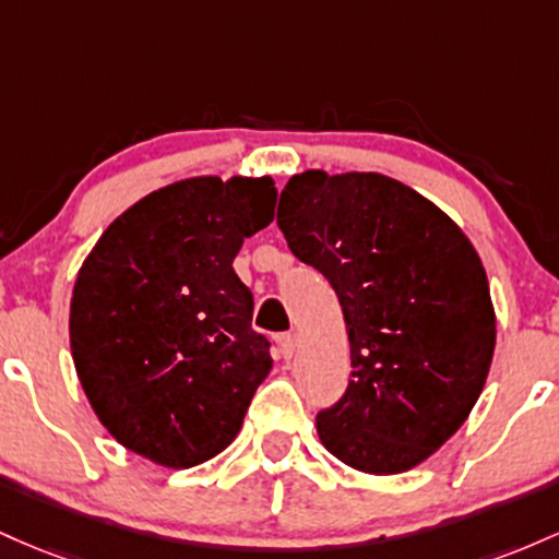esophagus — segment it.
<instances>
[{"mask_svg":"<svg viewBox=\"0 0 559 559\" xmlns=\"http://www.w3.org/2000/svg\"><path fill=\"white\" fill-rule=\"evenodd\" d=\"M298 348V337L293 335V332H285V335H280V350L285 359H293V354H296Z\"/></svg>","mask_w":559,"mask_h":559,"instance_id":"esophagus-1","label":"esophagus"}]
</instances>
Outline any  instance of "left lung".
Wrapping results in <instances>:
<instances>
[{"label": "left lung", "mask_w": 559, "mask_h": 559, "mask_svg": "<svg viewBox=\"0 0 559 559\" xmlns=\"http://www.w3.org/2000/svg\"><path fill=\"white\" fill-rule=\"evenodd\" d=\"M277 224L328 277L348 330L350 380L317 415L319 441L361 473L417 467L486 385L497 313L480 255L438 205L372 171L296 174Z\"/></svg>", "instance_id": "1"}]
</instances>
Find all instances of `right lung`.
Masks as SVG:
<instances>
[{
	"label": "right lung",
	"instance_id": "obj_1",
	"mask_svg": "<svg viewBox=\"0 0 559 559\" xmlns=\"http://www.w3.org/2000/svg\"><path fill=\"white\" fill-rule=\"evenodd\" d=\"M274 203L272 177L174 181L123 211L81 263L68 324L81 388L110 436L155 465L195 467L227 449L272 369L231 261Z\"/></svg>",
	"mask_w": 559,
	"mask_h": 559
}]
</instances>
